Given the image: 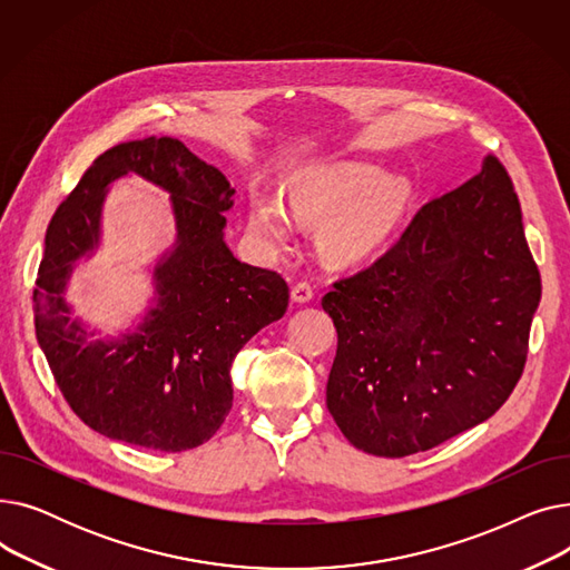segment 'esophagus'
I'll return each mask as SVG.
<instances>
[{
	"mask_svg": "<svg viewBox=\"0 0 570 570\" xmlns=\"http://www.w3.org/2000/svg\"><path fill=\"white\" fill-rule=\"evenodd\" d=\"M312 297H314V288H312L309 282H301V284H295V286L291 288V301L297 303V305L309 303Z\"/></svg>",
	"mask_w": 570,
	"mask_h": 570,
	"instance_id": "1",
	"label": "esophagus"
}]
</instances>
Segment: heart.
Segmentation results:
<instances>
[{"label": "heart", "instance_id": "heart-1", "mask_svg": "<svg viewBox=\"0 0 570 570\" xmlns=\"http://www.w3.org/2000/svg\"><path fill=\"white\" fill-rule=\"evenodd\" d=\"M411 198L404 177L385 175L379 164L337 161L305 168L288 179V209L303 222H323L321 247L340 263H357L379 252L402 222ZM254 226L284 243L291 217L275 196H256Z\"/></svg>", "mask_w": 570, "mask_h": 570}]
</instances>
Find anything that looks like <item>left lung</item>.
I'll return each instance as SVG.
<instances>
[{"label":"left lung","instance_id":"8db88e82","mask_svg":"<svg viewBox=\"0 0 570 570\" xmlns=\"http://www.w3.org/2000/svg\"><path fill=\"white\" fill-rule=\"evenodd\" d=\"M541 275L497 157L425 203L370 267L333 284L325 404L370 455L406 458L488 421L527 363Z\"/></svg>","mask_w":570,"mask_h":570}]
</instances>
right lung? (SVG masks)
Instances as JSON below:
<instances>
[{"mask_svg":"<svg viewBox=\"0 0 570 570\" xmlns=\"http://www.w3.org/2000/svg\"><path fill=\"white\" fill-rule=\"evenodd\" d=\"M171 194L176 245L154 271L156 305L134 332L101 341L70 316L72 265L98 246L100 209L117 176ZM233 194L224 173L177 138L119 142L80 177L46 230L35 288L37 340L69 406L95 432L149 451L183 453L213 436L233 406L230 365L279 321L288 286L237 261L224 239Z\"/></svg>","mask_w":570,"mask_h":570,"instance_id":"1","label":"right lung"}]
</instances>
